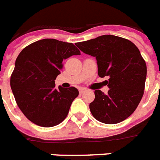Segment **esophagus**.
Listing matches in <instances>:
<instances>
[{
  "mask_svg": "<svg viewBox=\"0 0 160 160\" xmlns=\"http://www.w3.org/2000/svg\"><path fill=\"white\" fill-rule=\"evenodd\" d=\"M86 91H87V90H85V89H80V95H82V94H84V93L86 92Z\"/></svg>",
  "mask_w": 160,
  "mask_h": 160,
  "instance_id": "esophagus-1",
  "label": "esophagus"
}]
</instances>
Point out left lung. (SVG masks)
<instances>
[{
    "instance_id": "1",
    "label": "left lung",
    "mask_w": 160,
    "mask_h": 160,
    "mask_svg": "<svg viewBox=\"0 0 160 160\" xmlns=\"http://www.w3.org/2000/svg\"><path fill=\"white\" fill-rule=\"evenodd\" d=\"M84 53L97 60L98 75L108 76V94L95 90L90 104L91 114L98 121L113 124L130 116L144 95L147 67L139 49L127 39L104 35L77 43Z\"/></svg>"
}]
</instances>
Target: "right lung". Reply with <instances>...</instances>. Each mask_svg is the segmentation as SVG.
I'll use <instances>...</instances> for the list:
<instances>
[{
	"instance_id": "add662e5",
	"label": "right lung",
	"mask_w": 160,
	"mask_h": 160,
	"mask_svg": "<svg viewBox=\"0 0 160 160\" xmlns=\"http://www.w3.org/2000/svg\"><path fill=\"white\" fill-rule=\"evenodd\" d=\"M80 51L72 43L43 39L29 45L16 58L11 75V88L25 116L41 127H53L66 118L76 88H55V80L62 61Z\"/></svg>"
}]
</instances>
